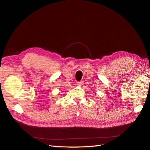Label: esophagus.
<instances>
[{
    "label": "esophagus",
    "mask_w": 150,
    "mask_h": 150,
    "mask_svg": "<svg viewBox=\"0 0 150 150\" xmlns=\"http://www.w3.org/2000/svg\"><path fill=\"white\" fill-rule=\"evenodd\" d=\"M83 81H78V82L76 83L77 85H83Z\"/></svg>",
    "instance_id": "esophagus-1"
}]
</instances>
